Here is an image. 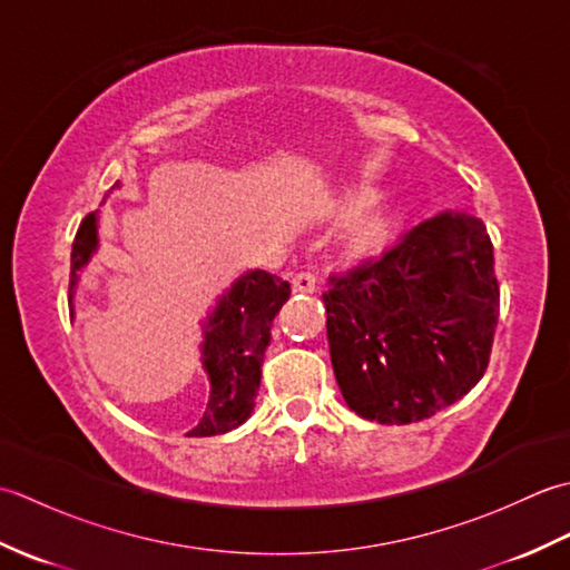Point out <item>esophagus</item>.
<instances>
[{"mask_svg":"<svg viewBox=\"0 0 570 570\" xmlns=\"http://www.w3.org/2000/svg\"><path fill=\"white\" fill-rule=\"evenodd\" d=\"M292 286H294L296 294H313V292H316L318 282H316V276H313L311 272H298L292 278Z\"/></svg>","mask_w":570,"mask_h":570,"instance_id":"obj_1","label":"esophagus"}]
</instances>
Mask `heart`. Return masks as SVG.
Wrapping results in <instances>:
<instances>
[{"label": "heart", "mask_w": 570, "mask_h": 570, "mask_svg": "<svg viewBox=\"0 0 570 570\" xmlns=\"http://www.w3.org/2000/svg\"><path fill=\"white\" fill-rule=\"evenodd\" d=\"M337 215H350L341 233L350 257L365 259L392 245L406 220V203L392 196H374L372 188H350L335 200Z\"/></svg>", "instance_id": "b5f03b06"}]
</instances>
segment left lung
I'll return each mask as SVG.
<instances>
[{"mask_svg": "<svg viewBox=\"0 0 570 570\" xmlns=\"http://www.w3.org/2000/svg\"><path fill=\"white\" fill-rule=\"evenodd\" d=\"M337 386L357 416L411 423L451 406L488 370L500 288L488 227L441 213L323 294Z\"/></svg>", "mask_w": 570, "mask_h": 570, "instance_id": "obj_1", "label": "left lung"}]
</instances>
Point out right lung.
<instances>
[{
  "instance_id": "add662e5",
  "label": "right lung",
  "mask_w": 570,
  "mask_h": 570,
  "mask_svg": "<svg viewBox=\"0 0 570 570\" xmlns=\"http://www.w3.org/2000/svg\"><path fill=\"white\" fill-rule=\"evenodd\" d=\"M119 188V180L112 186ZM105 203V200H102ZM100 210L90 213L78 227L70 254V304L76 298L80 272L100 249ZM292 286L262 269L239 274L217 296L208 318L203 321L200 362L208 374L210 396L203 419L188 435H217L242 426L254 409L259 390L264 353L272 341V323Z\"/></svg>"
}]
</instances>
